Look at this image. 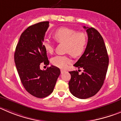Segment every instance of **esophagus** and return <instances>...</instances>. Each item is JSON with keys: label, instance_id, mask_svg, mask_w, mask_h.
I'll list each match as a JSON object with an SVG mask.
<instances>
[{"label": "esophagus", "instance_id": "esophagus-1", "mask_svg": "<svg viewBox=\"0 0 121 121\" xmlns=\"http://www.w3.org/2000/svg\"><path fill=\"white\" fill-rule=\"evenodd\" d=\"M65 72H66V70H63V69H61V73H63Z\"/></svg>", "mask_w": 121, "mask_h": 121}]
</instances>
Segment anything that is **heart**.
Listing matches in <instances>:
<instances>
[{
    "mask_svg": "<svg viewBox=\"0 0 121 121\" xmlns=\"http://www.w3.org/2000/svg\"><path fill=\"white\" fill-rule=\"evenodd\" d=\"M54 37L57 42L66 43V52L75 56L83 53L87 41L84 32H77L75 29L67 27L56 29L54 34ZM43 46L48 54H52L54 52V44L48 39L43 41ZM71 62L70 58L66 55H56L51 59V63L54 66L62 69L66 68Z\"/></svg>",
    "mask_w": 121,
    "mask_h": 121,
    "instance_id": "obj_1",
    "label": "heart"
}]
</instances>
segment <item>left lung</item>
I'll use <instances>...</instances> for the list:
<instances>
[{
	"label": "left lung",
	"mask_w": 121,
	"mask_h": 121,
	"mask_svg": "<svg viewBox=\"0 0 121 121\" xmlns=\"http://www.w3.org/2000/svg\"><path fill=\"white\" fill-rule=\"evenodd\" d=\"M86 29L88 42L84 54L73 65L82 68L81 75L78 71L69 72V82L72 94L79 99H87L96 95L104 84L108 66V54L103 38L93 28L83 26Z\"/></svg>",
	"instance_id": "8db88e82"
}]
</instances>
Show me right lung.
I'll return each mask as SVG.
<instances>
[{
    "mask_svg": "<svg viewBox=\"0 0 121 121\" xmlns=\"http://www.w3.org/2000/svg\"><path fill=\"white\" fill-rule=\"evenodd\" d=\"M49 22H43L28 27L23 32L16 46L14 61L23 86L35 97L42 98L54 90L60 75L58 67L51 66L41 70V65H48L49 61L43 46Z\"/></svg>",
    "mask_w": 121,
    "mask_h": 121,
    "instance_id": "obj_1",
    "label": "right lung"
}]
</instances>
